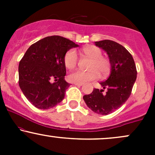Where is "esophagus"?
<instances>
[{"label":"esophagus","mask_w":155,"mask_h":155,"mask_svg":"<svg viewBox=\"0 0 155 155\" xmlns=\"http://www.w3.org/2000/svg\"><path fill=\"white\" fill-rule=\"evenodd\" d=\"M74 84L77 87H81L82 85V84H79V83H74Z\"/></svg>","instance_id":"1"}]
</instances>
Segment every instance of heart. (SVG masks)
<instances>
[{"label":"heart","instance_id":"obj_1","mask_svg":"<svg viewBox=\"0 0 155 155\" xmlns=\"http://www.w3.org/2000/svg\"><path fill=\"white\" fill-rule=\"evenodd\" d=\"M82 52L90 59L87 69L89 71H75L69 74L68 80L71 82L84 84L94 81L99 77V74L105 77L109 74L111 70V62L108 58L103 57L102 50L96 46H87L82 49ZM63 62L68 69H73L78 63L77 54L74 49H70L64 55Z\"/></svg>","mask_w":155,"mask_h":155}]
</instances>
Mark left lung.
<instances>
[{"label": "left lung", "instance_id": "obj_1", "mask_svg": "<svg viewBox=\"0 0 155 155\" xmlns=\"http://www.w3.org/2000/svg\"><path fill=\"white\" fill-rule=\"evenodd\" d=\"M95 45L106 51L111 62V74L100 84L103 89H94L84 95L87 106L92 111L108 115L127 101L131 95L137 77V70L132 55L123 46L111 40L96 41ZM106 89L105 93L104 90Z\"/></svg>", "mask_w": 155, "mask_h": 155}]
</instances>
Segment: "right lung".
<instances>
[{
  "label": "right lung",
  "instance_id": "add662e5",
  "mask_svg": "<svg viewBox=\"0 0 155 155\" xmlns=\"http://www.w3.org/2000/svg\"><path fill=\"white\" fill-rule=\"evenodd\" d=\"M79 47L60 35L41 39L28 48L19 64V85L35 107L49 109L60 104L70 84L65 81L64 55Z\"/></svg>",
  "mask_w": 155,
  "mask_h": 155
}]
</instances>
